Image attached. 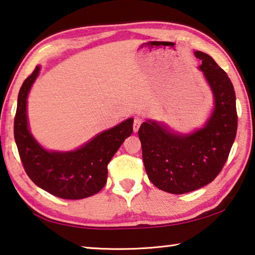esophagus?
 <instances>
[{
  "mask_svg": "<svg viewBox=\"0 0 255 255\" xmlns=\"http://www.w3.org/2000/svg\"><path fill=\"white\" fill-rule=\"evenodd\" d=\"M142 123H143V119L142 118H138V117H137V118L134 119V131L138 130L139 126H140V125H142Z\"/></svg>",
  "mask_w": 255,
  "mask_h": 255,
  "instance_id": "34e87169",
  "label": "esophagus"
}]
</instances>
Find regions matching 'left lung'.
Returning <instances> with one entry per match:
<instances>
[{
	"mask_svg": "<svg viewBox=\"0 0 255 255\" xmlns=\"http://www.w3.org/2000/svg\"><path fill=\"white\" fill-rule=\"evenodd\" d=\"M195 56L215 96V110L204 128L191 135H177L154 121L138 130L148 179L157 188L185 194L215 180L228 159L237 131L236 95L232 80L211 56Z\"/></svg>",
	"mask_w": 255,
	"mask_h": 255,
	"instance_id": "obj_1",
	"label": "left lung"
}]
</instances>
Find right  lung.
Returning a JSON list of instances; mask_svg holds the SVG:
<instances>
[{
	"label": "right lung",
	"mask_w": 255,
	"mask_h": 255,
	"mask_svg": "<svg viewBox=\"0 0 255 255\" xmlns=\"http://www.w3.org/2000/svg\"><path fill=\"white\" fill-rule=\"evenodd\" d=\"M38 72L37 66L22 83L14 117V140L23 169L38 187L54 196L80 200L94 195L107 183L112 156L131 135L132 119L103 131L76 151L48 152L34 139L27 124V96Z\"/></svg>",
	"instance_id": "add662e5"
}]
</instances>
